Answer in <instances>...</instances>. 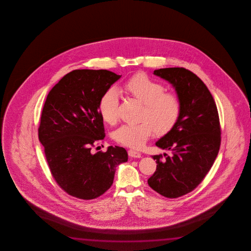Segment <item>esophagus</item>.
Masks as SVG:
<instances>
[{
  "instance_id": "obj_1",
  "label": "esophagus",
  "mask_w": 251,
  "mask_h": 251,
  "mask_svg": "<svg viewBox=\"0 0 251 251\" xmlns=\"http://www.w3.org/2000/svg\"><path fill=\"white\" fill-rule=\"evenodd\" d=\"M128 154H129V156H131V157L133 158H140V156H141V154H140V152H137V151H135V150H132V149L128 150Z\"/></svg>"
}]
</instances>
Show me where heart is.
<instances>
[{"label": "heart", "mask_w": 251, "mask_h": 251, "mask_svg": "<svg viewBox=\"0 0 251 251\" xmlns=\"http://www.w3.org/2000/svg\"><path fill=\"white\" fill-rule=\"evenodd\" d=\"M125 93L142 103L140 119L136 125H123L114 132V140L120 145L140 149L153 134L169 132L177 122L181 113L178 97L165 92L161 82L140 74L129 79L122 86ZM119 95L115 89L107 90L99 102V111L103 120L115 124L118 120Z\"/></svg>", "instance_id": "1"}]
</instances>
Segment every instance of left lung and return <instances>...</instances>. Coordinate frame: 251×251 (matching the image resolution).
Masks as SVG:
<instances>
[{
	"label": "left lung",
	"instance_id": "8db88e82",
	"mask_svg": "<svg viewBox=\"0 0 251 251\" xmlns=\"http://www.w3.org/2000/svg\"><path fill=\"white\" fill-rule=\"evenodd\" d=\"M153 74L174 87L181 113L170 132L156 141L171 152L153 155L156 170L148 180L153 191L176 199L193 191L212 168L221 147V131L216 103L207 87L183 68H160Z\"/></svg>",
	"mask_w": 251,
	"mask_h": 251
}]
</instances>
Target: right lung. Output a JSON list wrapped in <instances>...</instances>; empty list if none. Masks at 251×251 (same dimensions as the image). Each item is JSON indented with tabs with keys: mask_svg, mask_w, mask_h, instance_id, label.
<instances>
[{
	"mask_svg": "<svg viewBox=\"0 0 251 251\" xmlns=\"http://www.w3.org/2000/svg\"><path fill=\"white\" fill-rule=\"evenodd\" d=\"M120 77L104 69L74 70L50 90L43 107L38 139L51 176L77 199L102 195L113 183L116 167L127 162L126 150L117 146L92 152L105 137L100 99Z\"/></svg>",
	"mask_w": 251,
	"mask_h": 251,
	"instance_id": "1",
	"label": "right lung"
}]
</instances>
